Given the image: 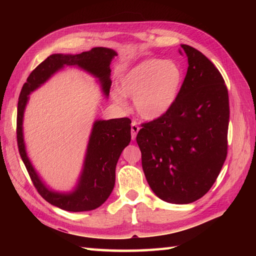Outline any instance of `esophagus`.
Returning <instances> with one entry per match:
<instances>
[{"instance_id":"obj_1","label":"esophagus","mask_w":256,"mask_h":256,"mask_svg":"<svg viewBox=\"0 0 256 256\" xmlns=\"http://www.w3.org/2000/svg\"><path fill=\"white\" fill-rule=\"evenodd\" d=\"M138 130H140V127L138 126L136 122L134 120L132 122H131V138H132V140H134V138H136V136L138 132Z\"/></svg>"}]
</instances>
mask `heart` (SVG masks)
Listing matches in <instances>:
<instances>
[{"instance_id": "1", "label": "heart", "mask_w": 256, "mask_h": 256, "mask_svg": "<svg viewBox=\"0 0 256 256\" xmlns=\"http://www.w3.org/2000/svg\"><path fill=\"white\" fill-rule=\"evenodd\" d=\"M182 83V70L171 60L148 58L122 76L120 90L113 92L116 104L134 97L136 112L147 120L164 115L174 104Z\"/></svg>"}]
</instances>
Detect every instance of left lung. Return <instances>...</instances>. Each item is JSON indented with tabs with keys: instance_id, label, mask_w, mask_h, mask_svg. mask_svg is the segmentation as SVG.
<instances>
[{
	"instance_id": "1",
	"label": "left lung",
	"mask_w": 256,
	"mask_h": 256,
	"mask_svg": "<svg viewBox=\"0 0 256 256\" xmlns=\"http://www.w3.org/2000/svg\"><path fill=\"white\" fill-rule=\"evenodd\" d=\"M188 70L172 106L143 122L136 143L150 187L172 204L204 196L218 178L228 156V92L212 60L188 44Z\"/></svg>"
}]
</instances>
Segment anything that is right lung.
<instances>
[{"label": "right lung", "instance_id": "obj_1", "mask_svg": "<svg viewBox=\"0 0 256 256\" xmlns=\"http://www.w3.org/2000/svg\"><path fill=\"white\" fill-rule=\"evenodd\" d=\"M115 56V51L102 47L92 48L90 51L76 56L52 54L30 74L20 92L17 110V143L21 159L37 192L48 203L67 212L92 210L102 206L110 196L115 184L116 164L131 138V120L128 118H122L97 120L94 124L78 187L72 193L60 194L44 187L26 156L22 134V118L28 95L63 66L76 65L96 76L108 96L112 84L110 64Z\"/></svg>", "mask_w": 256, "mask_h": 256}]
</instances>
